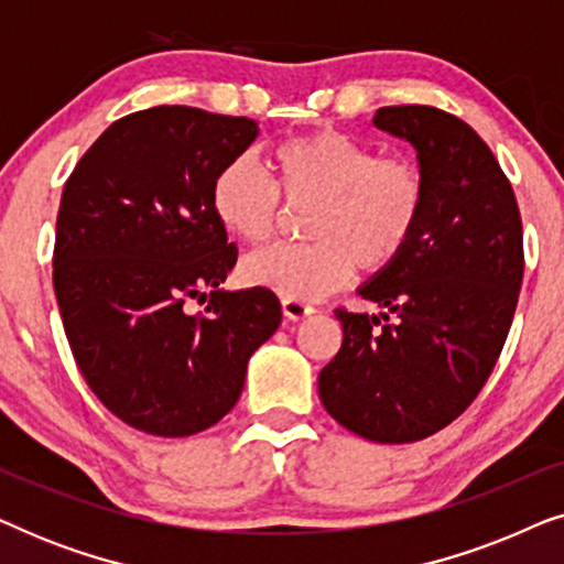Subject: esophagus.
Wrapping results in <instances>:
<instances>
[{
  "label": "esophagus",
  "mask_w": 564,
  "mask_h": 564,
  "mask_svg": "<svg viewBox=\"0 0 564 564\" xmlns=\"http://www.w3.org/2000/svg\"><path fill=\"white\" fill-rule=\"evenodd\" d=\"M282 313H284V321H303L307 315H313V305L303 303V300H290L284 297L282 300Z\"/></svg>",
  "instance_id": "34e87169"
}]
</instances>
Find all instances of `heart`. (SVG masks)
I'll use <instances>...</instances> for the list:
<instances>
[{
  "label": "heart",
  "instance_id": "heart-1",
  "mask_svg": "<svg viewBox=\"0 0 564 564\" xmlns=\"http://www.w3.org/2000/svg\"><path fill=\"white\" fill-rule=\"evenodd\" d=\"M274 180L249 156L215 174V218L243 243H264L282 200L307 207L303 246H272L241 264V276L290 300H318L344 288L357 264L382 272L403 257L426 210V172L411 156H380L357 138L321 130L280 143Z\"/></svg>",
  "mask_w": 564,
  "mask_h": 564
}]
</instances>
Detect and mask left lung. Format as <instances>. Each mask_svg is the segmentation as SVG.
I'll list each match as a JSON object with an SVG mask.
<instances>
[{
  "instance_id": "left-lung-1",
  "label": "left lung",
  "mask_w": 564,
  "mask_h": 564,
  "mask_svg": "<svg viewBox=\"0 0 564 564\" xmlns=\"http://www.w3.org/2000/svg\"><path fill=\"white\" fill-rule=\"evenodd\" d=\"M372 122L419 153L426 210L403 257L359 288L384 313L336 311L344 341L318 392L357 436L408 444L449 426L488 382L519 303L523 234L511 182L465 120L400 105Z\"/></svg>"
}]
</instances>
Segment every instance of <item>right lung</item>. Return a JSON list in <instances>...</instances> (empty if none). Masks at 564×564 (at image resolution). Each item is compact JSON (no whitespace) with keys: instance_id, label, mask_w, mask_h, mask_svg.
Returning <instances> with one entry per match:
<instances>
[{"instance_id":"obj_1","label":"right lung","mask_w":564,"mask_h":564,"mask_svg":"<svg viewBox=\"0 0 564 564\" xmlns=\"http://www.w3.org/2000/svg\"><path fill=\"white\" fill-rule=\"evenodd\" d=\"M257 135L249 118L151 107L115 120L61 195L53 290L68 346L107 411L145 434L215 426L282 323L272 290L220 288L238 249L213 180ZM189 299L206 311L189 314Z\"/></svg>"}]
</instances>
